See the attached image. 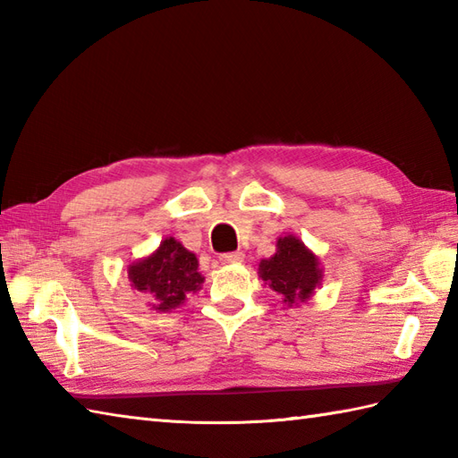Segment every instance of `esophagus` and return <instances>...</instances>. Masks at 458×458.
Returning a JSON list of instances; mask_svg holds the SVG:
<instances>
[{
  "mask_svg": "<svg viewBox=\"0 0 458 458\" xmlns=\"http://www.w3.org/2000/svg\"><path fill=\"white\" fill-rule=\"evenodd\" d=\"M240 261H244V254H242V251H230V254L220 256V264H224V266L240 264Z\"/></svg>",
  "mask_w": 458,
  "mask_h": 458,
  "instance_id": "obj_1",
  "label": "esophagus"
}]
</instances>
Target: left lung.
I'll list each match as a JSON object with an SVG mask.
<instances>
[{
  "label": "left lung",
  "mask_w": 458,
  "mask_h": 458,
  "mask_svg": "<svg viewBox=\"0 0 458 458\" xmlns=\"http://www.w3.org/2000/svg\"><path fill=\"white\" fill-rule=\"evenodd\" d=\"M258 274L289 307L307 301L323 279L318 258L295 236L279 238L277 251L259 261Z\"/></svg>",
  "instance_id": "left-lung-1"
}]
</instances>
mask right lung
Returning a JSON list of instances; mask_svg holds the SVG:
<instances>
[{"instance_id": "1", "label": "right lung", "mask_w": 458, "mask_h": 458, "mask_svg": "<svg viewBox=\"0 0 458 458\" xmlns=\"http://www.w3.org/2000/svg\"><path fill=\"white\" fill-rule=\"evenodd\" d=\"M131 287L151 297L159 313L177 309L191 293H197L204 277L199 274L197 256L174 238H165L151 256L128 267Z\"/></svg>"}]
</instances>
